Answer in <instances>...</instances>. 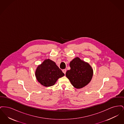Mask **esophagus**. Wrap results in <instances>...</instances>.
Wrapping results in <instances>:
<instances>
[{"label": "esophagus", "instance_id": "34e87169", "mask_svg": "<svg viewBox=\"0 0 124 124\" xmlns=\"http://www.w3.org/2000/svg\"><path fill=\"white\" fill-rule=\"evenodd\" d=\"M62 71L63 72V73H64V74H65V73H66V70H65V69H63V70H62Z\"/></svg>", "mask_w": 124, "mask_h": 124}]
</instances>
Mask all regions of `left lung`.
I'll return each instance as SVG.
<instances>
[{"instance_id":"obj_1","label":"left lung","mask_w":124,"mask_h":124,"mask_svg":"<svg viewBox=\"0 0 124 124\" xmlns=\"http://www.w3.org/2000/svg\"><path fill=\"white\" fill-rule=\"evenodd\" d=\"M70 66L71 69L65 75L75 88H82L91 81L93 71L88 63L76 57L70 62Z\"/></svg>"}]
</instances>
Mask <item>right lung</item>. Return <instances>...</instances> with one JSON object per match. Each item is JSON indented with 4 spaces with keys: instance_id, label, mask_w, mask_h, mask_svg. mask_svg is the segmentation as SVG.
<instances>
[{
    "instance_id": "obj_1",
    "label": "right lung",
    "mask_w": 124,
    "mask_h": 124,
    "mask_svg": "<svg viewBox=\"0 0 124 124\" xmlns=\"http://www.w3.org/2000/svg\"><path fill=\"white\" fill-rule=\"evenodd\" d=\"M64 75V73L56 63L50 59H45L38 66L35 71L37 80L46 87L54 85L59 78Z\"/></svg>"
}]
</instances>
